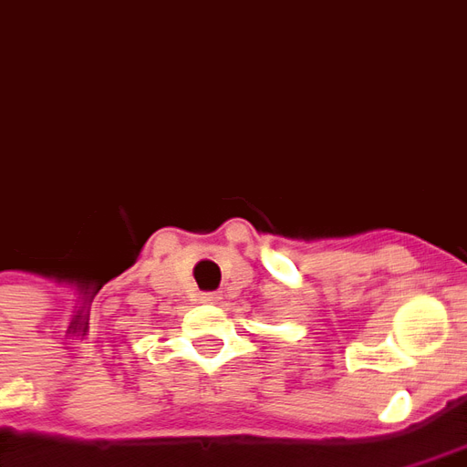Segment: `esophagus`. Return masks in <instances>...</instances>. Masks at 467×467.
I'll use <instances>...</instances> for the list:
<instances>
[{
	"label": "esophagus",
	"mask_w": 467,
	"mask_h": 467,
	"mask_svg": "<svg viewBox=\"0 0 467 467\" xmlns=\"http://www.w3.org/2000/svg\"><path fill=\"white\" fill-rule=\"evenodd\" d=\"M216 298H219V296L203 294V296H201V304H216Z\"/></svg>",
	"instance_id": "1"
}]
</instances>
